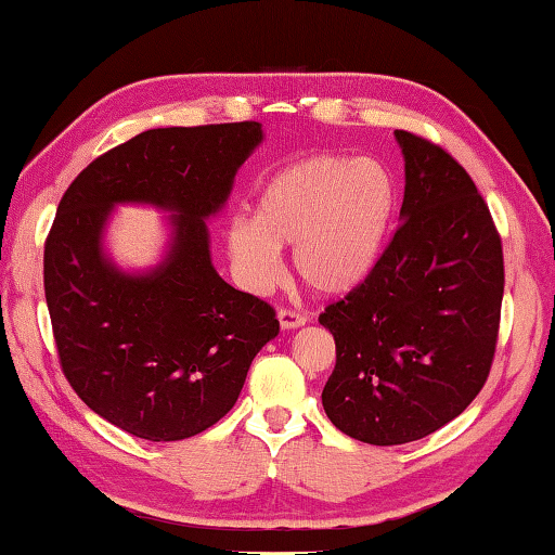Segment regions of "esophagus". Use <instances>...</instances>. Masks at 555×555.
<instances>
[{"label":"esophagus","mask_w":555,"mask_h":555,"mask_svg":"<svg viewBox=\"0 0 555 555\" xmlns=\"http://www.w3.org/2000/svg\"><path fill=\"white\" fill-rule=\"evenodd\" d=\"M308 322V318L304 312H296V310H279V325L281 330H296V327H304Z\"/></svg>","instance_id":"esophagus-1"}]
</instances>
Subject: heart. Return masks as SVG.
<instances>
[{
    "label": "heart",
    "mask_w": 555,
    "mask_h": 555,
    "mask_svg": "<svg viewBox=\"0 0 555 555\" xmlns=\"http://www.w3.org/2000/svg\"><path fill=\"white\" fill-rule=\"evenodd\" d=\"M398 210L386 165L351 155H312L267 181L255 218L228 225V255L243 284L267 291L294 249L296 274L322 296H347L380 264Z\"/></svg>",
    "instance_id": "obj_1"
}]
</instances>
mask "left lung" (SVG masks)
<instances>
[{
	"label": "left lung",
	"instance_id": "obj_1",
	"mask_svg": "<svg viewBox=\"0 0 555 555\" xmlns=\"http://www.w3.org/2000/svg\"><path fill=\"white\" fill-rule=\"evenodd\" d=\"M396 140L400 225L366 284L320 315L337 345L322 408L376 447L427 437L470 405L495 357L505 291L500 235L466 169L408 130Z\"/></svg>",
	"mask_w": 555,
	"mask_h": 555
}]
</instances>
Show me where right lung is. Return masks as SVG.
Returning <instances> with one entry per match:
<instances>
[{
  "instance_id": "right-lung-1",
  "label": "right lung",
  "mask_w": 555,
  "mask_h": 555,
  "mask_svg": "<svg viewBox=\"0 0 555 555\" xmlns=\"http://www.w3.org/2000/svg\"><path fill=\"white\" fill-rule=\"evenodd\" d=\"M261 124L153 128L79 172L46 240L43 284L60 366L99 417L147 441L214 427L235 405L276 312L218 276L206 220L228 204ZM170 214L168 255L124 272L103 249L113 206Z\"/></svg>"
}]
</instances>
